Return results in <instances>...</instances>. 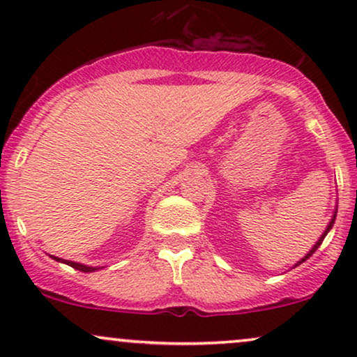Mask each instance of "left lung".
Returning a JSON list of instances; mask_svg holds the SVG:
<instances>
[{
    "label": "left lung",
    "mask_w": 357,
    "mask_h": 357,
    "mask_svg": "<svg viewBox=\"0 0 357 357\" xmlns=\"http://www.w3.org/2000/svg\"><path fill=\"white\" fill-rule=\"evenodd\" d=\"M335 218H336V211H335V214H333V219H331V221H330V224H328V227H326V231L324 232V236H321V237L319 238V242H317V243H315V245H314V248H312V250H310L309 253H307V255H305L304 258H302V260H301L299 263H297V265H301V263H302V261H305V260H307V258H309V257H312V253H314V252L317 250V248H319V247H320V243H321V242H324V238H325V236H326V234H328V231H330V229H331V226H333V222H335ZM297 265H296V266H297Z\"/></svg>",
    "instance_id": "left-lung-1"
}]
</instances>
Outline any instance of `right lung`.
I'll return each mask as SVG.
<instances>
[{
	"mask_svg": "<svg viewBox=\"0 0 357 357\" xmlns=\"http://www.w3.org/2000/svg\"><path fill=\"white\" fill-rule=\"evenodd\" d=\"M53 260L66 263V265H70V266L75 268V270H79V271H82V273H91V271H96V270H97V268L86 266V265H81V263H75V261H66V260H61V258H56V257H53Z\"/></svg>",
	"mask_w": 357,
	"mask_h": 357,
	"instance_id": "obj_1",
	"label": "right lung"
}]
</instances>
